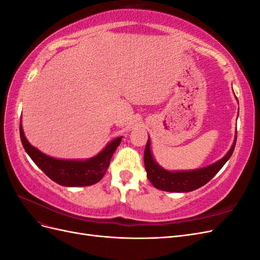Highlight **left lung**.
<instances>
[{
  "mask_svg": "<svg viewBox=\"0 0 260 260\" xmlns=\"http://www.w3.org/2000/svg\"><path fill=\"white\" fill-rule=\"evenodd\" d=\"M235 143H237V136H235L234 143L226 155L218 160L217 162L210 165L205 168L190 170V171H167L161 168L158 164L153 158V155L149 148V140L144 151V165L145 170L147 172V178L151 181L152 184L161 191L167 192H191L196 190L203 185H205L207 182L214 178L217 172L223 167V165L230 158Z\"/></svg>",
  "mask_w": 260,
  "mask_h": 260,
  "instance_id": "obj_1",
  "label": "left lung"
}]
</instances>
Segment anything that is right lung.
<instances>
[{
    "label": "right lung",
    "mask_w": 260,
    "mask_h": 260,
    "mask_svg": "<svg viewBox=\"0 0 260 260\" xmlns=\"http://www.w3.org/2000/svg\"><path fill=\"white\" fill-rule=\"evenodd\" d=\"M19 133L22 146L30 158L54 182L64 186H86L99 182L107 171L112 156L122 138L113 140L100 154L88 160H64L53 158L31 145L23 135L21 123Z\"/></svg>",
    "instance_id": "right-lung-1"
}]
</instances>
